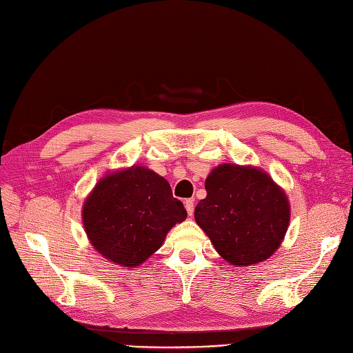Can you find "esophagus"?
Returning <instances> with one entry per match:
<instances>
[{"label": "esophagus", "mask_w": 353, "mask_h": 353, "mask_svg": "<svg viewBox=\"0 0 353 353\" xmlns=\"http://www.w3.org/2000/svg\"><path fill=\"white\" fill-rule=\"evenodd\" d=\"M184 205H185L188 216H193L194 215V199H187L184 201Z\"/></svg>", "instance_id": "esophagus-1"}]
</instances>
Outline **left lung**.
<instances>
[{
	"label": "left lung",
	"instance_id": "left-lung-1",
	"mask_svg": "<svg viewBox=\"0 0 353 353\" xmlns=\"http://www.w3.org/2000/svg\"><path fill=\"white\" fill-rule=\"evenodd\" d=\"M194 218L228 263L249 266L276 252L290 222L284 190L262 169L223 163L205 183Z\"/></svg>",
	"mask_w": 353,
	"mask_h": 353
}]
</instances>
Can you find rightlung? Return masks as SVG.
Returning a JSON list of instances; mask_svg holds the SVG:
<instances>
[{
	"label": "right lung",
	"mask_w": 353,
	"mask_h": 353,
	"mask_svg": "<svg viewBox=\"0 0 353 353\" xmlns=\"http://www.w3.org/2000/svg\"><path fill=\"white\" fill-rule=\"evenodd\" d=\"M185 218L187 210L168 181L138 165L103 176L82 206L83 228L94 249L125 268L145 262Z\"/></svg>",
	"instance_id": "1"
}]
</instances>
